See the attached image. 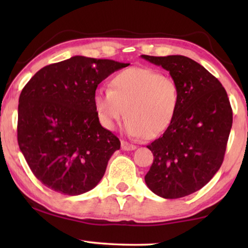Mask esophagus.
Returning <instances> with one entry per match:
<instances>
[{
    "mask_svg": "<svg viewBox=\"0 0 248 248\" xmlns=\"http://www.w3.org/2000/svg\"><path fill=\"white\" fill-rule=\"evenodd\" d=\"M121 149L124 150V151H133V150L137 149V146L134 144L129 143V142L123 141V142H121Z\"/></svg>",
    "mask_w": 248,
    "mask_h": 248,
    "instance_id": "1",
    "label": "esophagus"
}]
</instances>
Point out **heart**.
Here are the masks:
<instances>
[{"label":"heart","mask_w":248,"mask_h":248,"mask_svg":"<svg viewBox=\"0 0 248 248\" xmlns=\"http://www.w3.org/2000/svg\"><path fill=\"white\" fill-rule=\"evenodd\" d=\"M178 104L174 79L144 68L121 71L111 78L110 89H100L94 95V106L105 127L115 129L125 117L129 136L148 139L170 127Z\"/></svg>","instance_id":"heart-1"}]
</instances>
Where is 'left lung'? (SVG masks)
I'll list each match as a JSON object with an SVG mask.
<instances>
[{
    "label": "left lung",
    "mask_w": 248,
    "mask_h": 248,
    "mask_svg": "<svg viewBox=\"0 0 248 248\" xmlns=\"http://www.w3.org/2000/svg\"><path fill=\"white\" fill-rule=\"evenodd\" d=\"M141 58L169 71L179 90L173 121L146 146L154 159L145 184L162 198H182L201 189L221 167L232 128V108L219 79L192 59Z\"/></svg>",
    "instance_id": "left-lung-1"
}]
</instances>
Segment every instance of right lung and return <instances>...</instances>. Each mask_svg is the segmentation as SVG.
Instances as JSON below:
<instances>
[{
    "mask_svg": "<svg viewBox=\"0 0 248 248\" xmlns=\"http://www.w3.org/2000/svg\"><path fill=\"white\" fill-rule=\"evenodd\" d=\"M128 65L75 56L45 66L25 85L18 100L17 141L32 174L46 187L78 196L103 178L120 141L100 124L94 95L100 82Z\"/></svg>",
    "mask_w": 248,
    "mask_h": 248,
    "instance_id": "add662e5",
    "label": "right lung"
}]
</instances>
